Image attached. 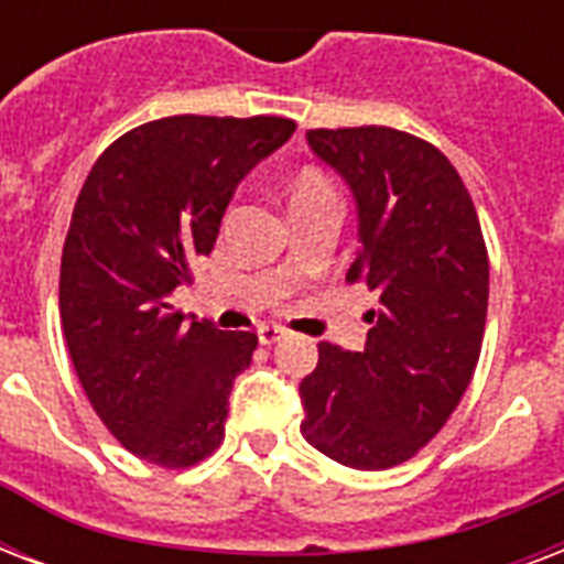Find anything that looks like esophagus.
<instances>
[{
    "label": "esophagus",
    "instance_id": "esophagus-1",
    "mask_svg": "<svg viewBox=\"0 0 564 564\" xmlns=\"http://www.w3.org/2000/svg\"><path fill=\"white\" fill-rule=\"evenodd\" d=\"M283 336H286V330H283L281 325H260V327H257V339H260L263 345L281 343Z\"/></svg>",
    "mask_w": 564,
    "mask_h": 564
}]
</instances>
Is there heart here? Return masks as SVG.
Returning a JSON list of instances; mask_svg holds the SVG:
<instances>
[{
    "label": "heart",
    "mask_w": 564,
    "mask_h": 564,
    "mask_svg": "<svg viewBox=\"0 0 564 564\" xmlns=\"http://www.w3.org/2000/svg\"><path fill=\"white\" fill-rule=\"evenodd\" d=\"M334 195V187H330V181L316 170H301L299 175H292V181L286 184V198L292 204L301 202H313V198H330Z\"/></svg>",
    "instance_id": "1"
}]
</instances>
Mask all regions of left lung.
<instances>
[{"label":"left lung","mask_w":564,"mask_h":564,"mask_svg":"<svg viewBox=\"0 0 564 564\" xmlns=\"http://www.w3.org/2000/svg\"><path fill=\"white\" fill-rule=\"evenodd\" d=\"M307 140L351 187L362 248L345 281L377 307L362 351L318 345L301 433L336 463L380 471L419 454L471 383L489 254L471 195L433 143L386 126L313 128Z\"/></svg>","instance_id":"1"}]
</instances>
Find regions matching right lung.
Instances as JSON below:
<instances>
[{"mask_svg": "<svg viewBox=\"0 0 564 564\" xmlns=\"http://www.w3.org/2000/svg\"><path fill=\"white\" fill-rule=\"evenodd\" d=\"M295 131L283 117H166L110 143L84 181L61 257L75 375L126 451L189 468L225 438L257 334L187 318L172 295L213 251L234 189Z\"/></svg>", "mask_w": 564, "mask_h": 564, "instance_id": "right-lung-1", "label": "right lung"}]
</instances>
